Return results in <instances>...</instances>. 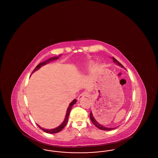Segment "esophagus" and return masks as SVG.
Here are the masks:
<instances>
[{"instance_id": "obj_1", "label": "esophagus", "mask_w": 158, "mask_h": 158, "mask_svg": "<svg viewBox=\"0 0 158 158\" xmlns=\"http://www.w3.org/2000/svg\"><path fill=\"white\" fill-rule=\"evenodd\" d=\"M87 96H88V94H87L86 93H82V94H81L79 96V97L77 98V100H78V101H80V100H81L83 98H85V97H87Z\"/></svg>"}]
</instances>
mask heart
I'll list each match as a JSON object with an SVG mask.
<instances>
[{"instance_id": "heart-1", "label": "heart", "mask_w": 158, "mask_h": 158, "mask_svg": "<svg viewBox=\"0 0 158 158\" xmlns=\"http://www.w3.org/2000/svg\"><path fill=\"white\" fill-rule=\"evenodd\" d=\"M101 70V66L100 64H97L94 65L90 71V75L91 78L93 79L96 78L100 73Z\"/></svg>"}]
</instances>
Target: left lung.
<instances>
[{
  "label": "left lung",
  "instance_id": "1",
  "mask_svg": "<svg viewBox=\"0 0 158 158\" xmlns=\"http://www.w3.org/2000/svg\"><path fill=\"white\" fill-rule=\"evenodd\" d=\"M113 60V62L116 64V65H117V66H120L122 68H124V66L121 64L118 61H117V60H116L114 57H111ZM125 69V68H124ZM94 114L92 112V111H90V114H89V115H90V119L91 121H92V123L97 127L99 129H100V130H104V131H109V130H114V129H115L117 127H105V126H102V125H101L99 122H98V120L95 118V117H94V115H93Z\"/></svg>",
  "mask_w": 158,
  "mask_h": 158
}]
</instances>
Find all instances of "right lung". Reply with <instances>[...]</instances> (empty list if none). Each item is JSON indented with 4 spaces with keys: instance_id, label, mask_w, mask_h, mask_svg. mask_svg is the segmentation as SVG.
<instances>
[{
    "instance_id": "1",
    "label": "right lung",
    "mask_w": 158,
    "mask_h": 158,
    "mask_svg": "<svg viewBox=\"0 0 158 158\" xmlns=\"http://www.w3.org/2000/svg\"><path fill=\"white\" fill-rule=\"evenodd\" d=\"M61 55H62V54H60V55H59L58 56H56V57H51V58L48 59V60H45V61H43V62H42V63H40V64H38L37 66H36V68L34 69V70L32 71V73H31V74H32V73H33L34 72H35V71H37L38 70H39V69H40V68H41L43 66H44L45 64H47L49 63L50 62H51V61H54V60H57L59 57H60L61 56ZM76 103V99H73V101L70 103V104L69 105V106H68V109H67V111H66V115H65L64 119V120H63V121L61 123V124H60L59 126H58V127H57L54 128H52V129H47V128H44L40 127L39 125H38L37 124L38 126L42 130H43L44 132L47 133L54 134V133H59V132L60 131H61L63 128L65 127V126L66 125V124H67V123H68V118H69V114H70V111H71V110H72V108L73 106L74 105V104H75Z\"/></svg>"
}]
</instances>
